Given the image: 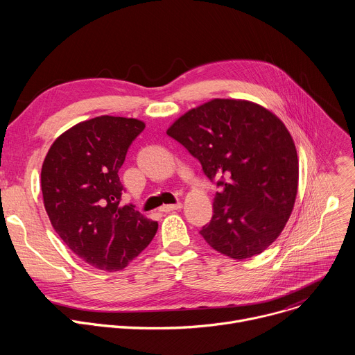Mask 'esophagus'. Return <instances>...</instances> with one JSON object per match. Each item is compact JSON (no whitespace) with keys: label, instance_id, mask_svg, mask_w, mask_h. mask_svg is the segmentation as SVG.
Returning a JSON list of instances; mask_svg holds the SVG:
<instances>
[{"label":"esophagus","instance_id":"obj_1","mask_svg":"<svg viewBox=\"0 0 355 355\" xmlns=\"http://www.w3.org/2000/svg\"><path fill=\"white\" fill-rule=\"evenodd\" d=\"M181 208H182V204H181V202H177V204H174V205H163L160 208V211L162 212H173V211H178Z\"/></svg>","mask_w":355,"mask_h":355}]
</instances>
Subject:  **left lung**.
Returning <instances> with one entry per match:
<instances>
[{
    "instance_id": "left-lung-1",
    "label": "left lung",
    "mask_w": 355,
    "mask_h": 355,
    "mask_svg": "<svg viewBox=\"0 0 355 355\" xmlns=\"http://www.w3.org/2000/svg\"><path fill=\"white\" fill-rule=\"evenodd\" d=\"M167 135L220 178L214 215L199 232L222 254L263 252L284 230L297 193L296 147L284 122L245 99L215 98L181 115Z\"/></svg>"
}]
</instances>
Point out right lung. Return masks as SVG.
<instances>
[{
	"label": "right lung",
	"instance_id": "1",
	"mask_svg": "<svg viewBox=\"0 0 355 355\" xmlns=\"http://www.w3.org/2000/svg\"><path fill=\"white\" fill-rule=\"evenodd\" d=\"M144 128L135 118L96 116L62 133L43 160L40 185L50 223L96 270H123L157 232V222L133 205H119L118 171Z\"/></svg>",
	"mask_w": 355,
	"mask_h": 355
}]
</instances>
